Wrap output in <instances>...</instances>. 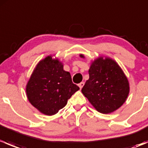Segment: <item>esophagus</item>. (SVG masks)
I'll use <instances>...</instances> for the list:
<instances>
[{
	"mask_svg": "<svg viewBox=\"0 0 148 148\" xmlns=\"http://www.w3.org/2000/svg\"><path fill=\"white\" fill-rule=\"evenodd\" d=\"M84 82H81V83H79V85H78V86H79V87L80 88V89H81L82 88L83 86H84Z\"/></svg>",
	"mask_w": 148,
	"mask_h": 148,
	"instance_id": "obj_1",
	"label": "esophagus"
}]
</instances>
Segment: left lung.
<instances>
[{
    "label": "left lung",
    "mask_w": 148,
    "mask_h": 148,
    "mask_svg": "<svg viewBox=\"0 0 148 148\" xmlns=\"http://www.w3.org/2000/svg\"><path fill=\"white\" fill-rule=\"evenodd\" d=\"M84 59V54H80ZM89 78L82 92L99 112H114L125 102L130 92L127 77L116 61L108 56H98L91 62Z\"/></svg>",
    "instance_id": "8db88e82"
}]
</instances>
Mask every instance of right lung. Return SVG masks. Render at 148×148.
Returning <instances> with one entry per match:
<instances>
[{"label":"right lung","instance_id":"obj_1","mask_svg":"<svg viewBox=\"0 0 148 148\" xmlns=\"http://www.w3.org/2000/svg\"><path fill=\"white\" fill-rule=\"evenodd\" d=\"M54 55L39 61L34 68L26 92L29 102L42 114L51 116L64 107L68 99L79 89L73 84L71 74Z\"/></svg>","mask_w":148,"mask_h":148}]
</instances>
